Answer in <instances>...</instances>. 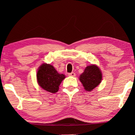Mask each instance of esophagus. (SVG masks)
I'll list each match as a JSON object with an SVG mask.
<instances>
[{"instance_id": "obj_1", "label": "esophagus", "mask_w": 135, "mask_h": 135, "mask_svg": "<svg viewBox=\"0 0 135 135\" xmlns=\"http://www.w3.org/2000/svg\"><path fill=\"white\" fill-rule=\"evenodd\" d=\"M68 75H69V76L74 77V76H75V74L74 73H69V74H68Z\"/></svg>"}]
</instances>
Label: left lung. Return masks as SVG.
<instances>
[{"mask_svg": "<svg viewBox=\"0 0 135 135\" xmlns=\"http://www.w3.org/2000/svg\"><path fill=\"white\" fill-rule=\"evenodd\" d=\"M79 80L86 91H90L97 87L102 80V74L97 66L91 64L84 70L80 75Z\"/></svg>", "mask_w": 135, "mask_h": 135, "instance_id": "8db88e82", "label": "left lung"}]
</instances>
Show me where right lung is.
<instances>
[{"label":"right lung","mask_w":135,"mask_h":135,"mask_svg":"<svg viewBox=\"0 0 135 135\" xmlns=\"http://www.w3.org/2000/svg\"><path fill=\"white\" fill-rule=\"evenodd\" d=\"M64 78L65 75L59 74L55 68L49 64H42L37 73V79L39 86L53 93L58 91L59 86Z\"/></svg>","instance_id":"right-lung-1"}]
</instances>
